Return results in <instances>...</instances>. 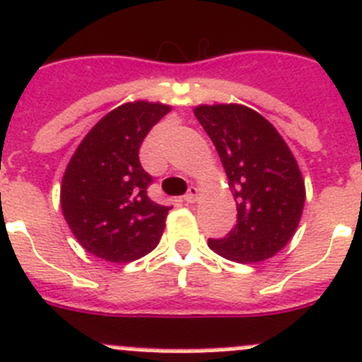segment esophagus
<instances>
[{
	"label": "esophagus",
	"instance_id": "1",
	"mask_svg": "<svg viewBox=\"0 0 362 362\" xmlns=\"http://www.w3.org/2000/svg\"><path fill=\"white\" fill-rule=\"evenodd\" d=\"M197 198H198V187L191 185V187H189V191L185 192L184 200L187 202V204H194V202H197Z\"/></svg>",
	"mask_w": 362,
	"mask_h": 362
}]
</instances>
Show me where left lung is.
I'll use <instances>...</instances> for the list:
<instances>
[{"label": "left lung", "mask_w": 362, "mask_h": 362, "mask_svg": "<svg viewBox=\"0 0 362 362\" xmlns=\"http://www.w3.org/2000/svg\"><path fill=\"white\" fill-rule=\"evenodd\" d=\"M194 116L214 143L238 202V225L209 239L218 255L261 262L288 245L302 218L305 185L288 144L268 119L243 105H200Z\"/></svg>", "instance_id": "8db88e82"}]
</instances>
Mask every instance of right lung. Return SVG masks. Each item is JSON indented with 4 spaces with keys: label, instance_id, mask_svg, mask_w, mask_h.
Masks as SVG:
<instances>
[{
    "label": "right lung",
    "instance_id": "1",
    "mask_svg": "<svg viewBox=\"0 0 362 362\" xmlns=\"http://www.w3.org/2000/svg\"><path fill=\"white\" fill-rule=\"evenodd\" d=\"M162 103H124L101 117L83 137L60 187L64 218L80 245L109 262L144 257L160 241L171 207L148 197L153 178L139 148L160 117Z\"/></svg>",
    "mask_w": 362,
    "mask_h": 362
}]
</instances>
